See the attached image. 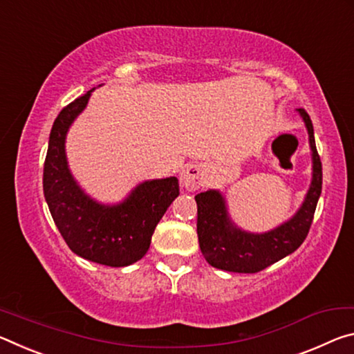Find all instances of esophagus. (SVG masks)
Here are the masks:
<instances>
[{"instance_id": "esophagus-1", "label": "esophagus", "mask_w": 354, "mask_h": 354, "mask_svg": "<svg viewBox=\"0 0 354 354\" xmlns=\"http://www.w3.org/2000/svg\"><path fill=\"white\" fill-rule=\"evenodd\" d=\"M204 165H188L180 174V185L188 191H196L204 182Z\"/></svg>"}]
</instances>
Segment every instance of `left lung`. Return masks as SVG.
<instances>
[{
    "label": "left lung",
    "instance_id": "left-lung-1",
    "mask_svg": "<svg viewBox=\"0 0 354 354\" xmlns=\"http://www.w3.org/2000/svg\"><path fill=\"white\" fill-rule=\"evenodd\" d=\"M309 133L312 150V182L304 202L295 215L276 229L265 234H251L232 223L224 196L208 189L196 196L198 204V239L208 263L232 273H257L303 245L322 194V161L315 147L314 127L309 114L298 109Z\"/></svg>",
    "mask_w": 354,
    "mask_h": 354
}]
</instances>
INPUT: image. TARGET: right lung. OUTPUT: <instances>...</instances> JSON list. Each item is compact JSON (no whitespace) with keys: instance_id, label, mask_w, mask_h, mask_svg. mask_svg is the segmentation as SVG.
I'll list each match as a JSON object with an SVG mask.
<instances>
[{"instance_id":"right-lung-1","label":"right lung","mask_w":354,"mask_h":354,"mask_svg":"<svg viewBox=\"0 0 354 354\" xmlns=\"http://www.w3.org/2000/svg\"><path fill=\"white\" fill-rule=\"evenodd\" d=\"M92 91L68 103L51 127L44 194L56 227L77 256L119 268L146 256L156 224L178 196V180L167 177L142 182L115 205L100 204L80 188L67 165L66 136Z\"/></svg>"}]
</instances>
